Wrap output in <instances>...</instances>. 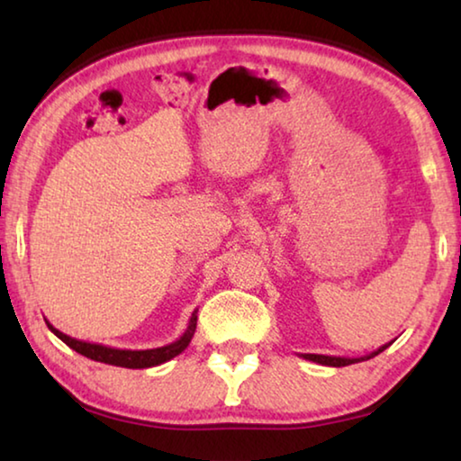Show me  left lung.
<instances>
[{
    "label": "left lung",
    "instance_id": "1",
    "mask_svg": "<svg viewBox=\"0 0 461 461\" xmlns=\"http://www.w3.org/2000/svg\"><path fill=\"white\" fill-rule=\"evenodd\" d=\"M394 341V339H393ZM393 341L384 343V346H380L378 349H374V352L366 354L362 357H341V356H323V354H301L303 360H309V362H315V364H321V366H333V368H341V366H349V364H356V362H364V360H370V357L378 356L380 352H384V349L390 346Z\"/></svg>",
    "mask_w": 461,
    "mask_h": 461
}]
</instances>
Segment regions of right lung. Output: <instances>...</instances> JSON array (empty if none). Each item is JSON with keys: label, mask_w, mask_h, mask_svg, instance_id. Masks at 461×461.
I'll use <instances>...</instances> for the list:
<instances>
[{"label": "right lung", "mask_w": 461, "mask_h": 461, "mask_svg": "<svg viewBox=\"0 0 461 461\" xmlns=\"http://www.w3.org/2000/svg\"><path fill=\"white\" fill-rule=\"evenodd\" d=\"M46 321V319H44ZM49 330L57 335L59 339L67 343L68 348L75 349L77 354H81L85 357H91L95 362H104L109 366H120V368H134V370H142V368H154V366H160L168 360H173L175 356L185 352L186 346H189L194 330H197V309L193 311V315L189 319V325H186L185 333L173 343H167V346L160 348H152V349H120V348H109L104 346V343H91V341H83V339H75L71 335L59 331L57 327H52L49 321Z\"/></svg>", "instance_id": "add662e5"}]
</instances>
